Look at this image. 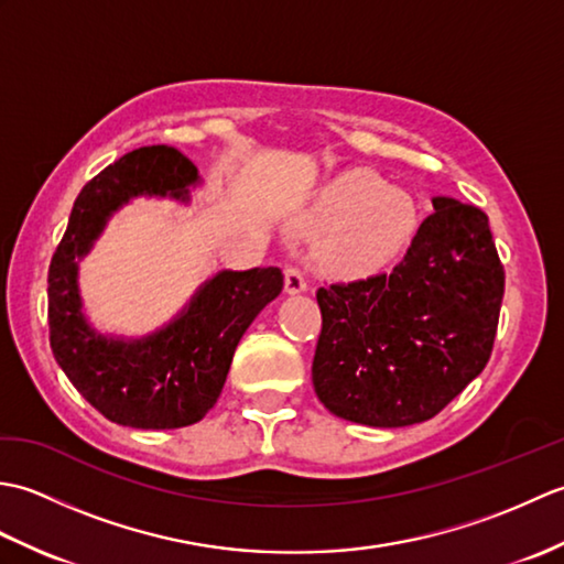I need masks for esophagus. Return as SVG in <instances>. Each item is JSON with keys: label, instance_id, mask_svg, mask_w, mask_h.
I'll use <instances>...</instances> for the list:
<instances>
[{"label": "esophagus", "instance_id": "obj_1", "mask_svg": "<svg viewBox=\"0 0 564 564\" xmlns=\"http://www.w3.org/2000/svg\"><path fill=\"white\" fill-rule=\"evenodd\" d=\"M307 289L305 273L297 267H285V293H303Z\"/></svg>", "mask_w": 564, "mask_h": 564}]
</instances>
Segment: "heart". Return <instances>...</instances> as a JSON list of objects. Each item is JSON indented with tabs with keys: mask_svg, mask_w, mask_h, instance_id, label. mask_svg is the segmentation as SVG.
Here are the masks:
<instances>
[{
	"mask_svg": "<svg viewBox=\"0 0 564 564\" xmlns=\"http://www.w3.org/2000/svg\"><path fill=\"white\" fill-rule=\"evenodd\" d=\"M319 235L317 261L332 273L356 275L386 267L410 245L416 230L414 198L388 186L373 170H346L322 186L301 218Z\"/></svg>",
	"mask_w": 564,
	"mask_h": 564,
	"instance_id": "heart-1",
	"label": "heart"
}]
</instances>
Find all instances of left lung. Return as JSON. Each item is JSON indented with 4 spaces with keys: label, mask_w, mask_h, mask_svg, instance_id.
<instances>
[{
    "label": "left lung",
    "mask_w": 564,
    "mask_h": 564,
    "mask_svg": "<svg viewBox=\"0 0 564 564\" xmlns=\"http://www.w3.org/2000/svg\"><path fill=\"white\" fill-rule=\"evenodd\" d=\"M501 297L505 267L487 215L436 196L434 213L390 273L317 291L319 402L380 429L436 416L487 366Z\"/></svg>",
    "instance_id": "8db88e82"
}]
</instances>
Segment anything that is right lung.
Returning a JSON list of instances; mask_svg holds the SVG:
<instances>
[{
    "instance_id": "add662e5",
    "label": "right lung",
    "mask_w": 564,
    "mask_h": 564,
    "mask_svg": "<svg viewBox=\"0 0 564 564\" xmlns=\"http://www.w3.org/2000/svg\"><path fill=\"white\" fill-rule=\"evenodd\" d=\"M198 170L166 145L140 148L106 166L79 191L47 271V325L57 366L94 410L133 429L200 422L218 402L239 339L283 289L275 267L220 271L188 307L150 337L123 341L89 327L82 315L77 259L91 249L111 213L133 196L188 200Z\"/></svg>"
}]
</instances>
